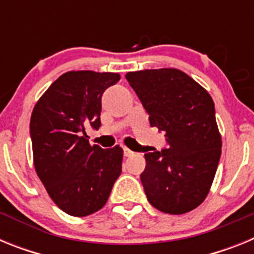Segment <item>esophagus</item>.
<instances>
[{
	"mask_svg": "<svg viewBox=\"0 0 254 254\" xmlns=\"http://www.w3.org/2000/svg\"><path fill=\"white\" fill-rule=\"evenodd\" d=\"M123 154H125V156H132L133 155V151L132 150H129L128 147H123Z\"/></svg>",
	"mask_w": 254,
	"mask_h": 254,
	"instance_id": "1",
	"label": "esophagus"
}]
</instances>
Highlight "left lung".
I'll return each mask as SVG.
<instances>
[{
    "label": "left lung",
    "mask_w": 254,
    "mask_h": 254,
    "mask_svg": "<svg viewBox=\"0 0 254 254\" xmlns=\"http://www.w3.org/2000/svg\"><path fill=\"white\" fill-rule=\"evenodd\" d=\"M126 78L168 143L145 154L140 178L149 202L165 214L194 210L208 194L221 155L214 100L177 68L134 71Z\"/></svg>",
    "instance_id": "1"
}]
</instances>
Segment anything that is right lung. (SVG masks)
<instances>
[{
    "label": "right lung",
    "instance_id": "right-lung-1",
    "mask_svg": "<svg viewBox=\"0 0 254 254\" xmlns=\"http://www.w3.org/2000/svg\"><path fill=\"white\" fill-rule=\"evenodd\" d=\"M114 72L69 71L35 104L30 118L34 167L52 201L71 216H87L107 203L122 172L120 145H90L87 126L100 127L102 95L120 81Z\"/></svg>",
    "mask_w": 254,
    "mask_h": 254
}]
</instances>
